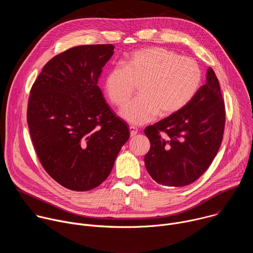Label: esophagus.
<instances>
[{"label": "esophagus", "mask_w": 253, "mask_h": 253, "mask_svg": "<svg viewBox=\"0 0 253 253\" xmlns=\"http://www.w3.org/2000/svg\"><path fill=\"white\" fill-rule=\"evenodd\" d=\"M129 130H130V136H131V137H134V136L137 135V133H138V129H137L135 126H130V127H129Z\"/></svg>", "instance_id": "esophagus-1"}]
</instances>
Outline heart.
Masks as SVG:
<instances>
[{"instance_id": "b5f03b06", "label": "heart", "mask_w": 253, "mask_h": 253, "mask_svg": "<svg viewBox=\"0 0 253 253\" xmlns=\"http://www.w3.org/2000/svg\"><path fill=\"white\" fill-rule=\"evenodd\" d=\"M201 79V69L192 58L150 47L134 51L123 65L110 68L104 78V91L114 106L122 108L137 86L140 96L124 108L121 116L141 125L157 115L167 117L183 109L197 93Z\"/></svg>"}]
</instances>
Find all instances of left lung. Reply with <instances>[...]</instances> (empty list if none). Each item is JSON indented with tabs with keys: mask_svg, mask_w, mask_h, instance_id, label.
I'll return each instance as SVG.
<instances>
[{
	"mask_svg": "<svg viewBox=\"0 0 253 253\" xmlns=\"http://www.w3.org/2000/svg\"><path fill=\"white\" fill-rule=\"evenodd\" d=\"M225 106L214 71L177 113L145 128L150 150L144 157L149 175L165 186H185L210 166L221 145Z\"/></svg>",
	"mask_w": 253,
	"mask_h": 253,
	"instance_id": "left-lung-1",
	"label": "left lung"
}]
</instances>
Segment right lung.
Here are the masks:
<instances>
[{
  "label": "right lung",
  "mask_w": 253,
  "mask_h": 253,
  "mask_svg": "<svg viewBox=\"0 0 253 253\" xmlns=\"http://www.w3.org/2000/svg\"><path fill=\"white\" fill-rule=\"evenodd\" d=\"M114 48L83 45L56 55L30 91L27 122L36 153L46 172L70 190L99 186L129 139L126 123L98 86Z\"/></svg>",
  "instance_id": "add662e5"
}]
</instances>
